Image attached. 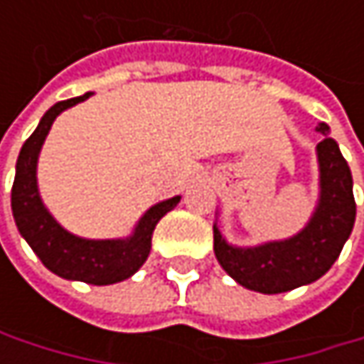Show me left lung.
Returning a JSON list of instances; mask_svg holds the SVG:
<instances>
[{
  "label": "left lung",
  "instance_id": "obj_1",
  "mask_svg": "<svg viewBox=\"0 0 364 364\" xmlns=\"http://www.w3.org/2000/svg\"><path fill=\"white\" fill-rule=\"evenodd\" d=\"M325 139L316 145L321 168V196L308 225L287 240L259 247H232L213 225L215 257L221 267L245 289L276 295L310 284L325 276L352 234L356 202L352 193V173L339 145L328 136V126H316Z\"/></svg>",
  "mask_w": 364,
  "mask_h": 364
}]
</instances>
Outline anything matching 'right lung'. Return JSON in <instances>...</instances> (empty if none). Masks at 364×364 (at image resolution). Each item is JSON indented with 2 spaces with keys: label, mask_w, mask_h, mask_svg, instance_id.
Segmentation results:
<instances>
[{
  "label": "right lung",
  "mask_w": 364,
  "mask_h": 364,
  "mask_svg": "<svg viewBox=\"0 0 364 364\" xmlns=\"http://www.w3.org/2000/svg\"><path fill=\"white\" fill-rule=\"evenodd\" d=\"M92 92L84 97L67 99L43 113L33 134L25 141L18 160L16 177L12 185V213L21 236L29 242L41 263L60 278L80 280L88 284H113L130 278L149 257L151 234L158 221L173 210L181 196L158 202L151 206L136 223L132 236L117 240H86L69 234L56 219L48 213L37 189V158L39 149L50 132L52 122L58 113L86 101Z\"/></svg>",
  "instance_id": "add662e5"
}]
</instances>
